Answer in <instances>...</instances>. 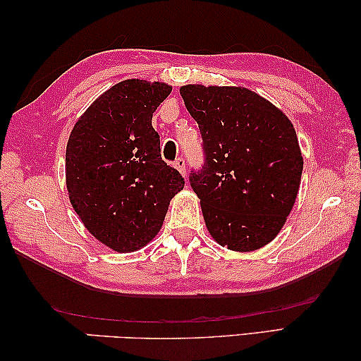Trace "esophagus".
<instances>
[{"instance_id": "34e87169", "label": "esophagus", "mask_w": 361, "mask_h": 361, "mask_svg": "<svg viewBox=\"0 0 361 361\" xmlns=\"http://www.w3.org/2000/svg\"><path fill=\"white\" fill-rule=\"evenodd\" d=\"M174 166H176L177 169H179V173H180L182 176H185V159H184V158H182V157L177 158L176 161H174Z\"/></svg>"}]
</instances>
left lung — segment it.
I'll return each instance as SVG.
<instances>
[{"label":"left lung","instance_id":"1","mask_svg":"<svg viewBox=\"0 0 361 361\" xmlns=\"http://www.w3.org/2000/svg\"><path fill=\"white\" fill-rule=\"evenodd\" d=\"M198 123L204 163L190 185L209 233L232 251H254L275 238L296 202L302 153L293 123L246 87H180Z\"/></svg>","mask_w":361,"mask_h":361}]
</instances>
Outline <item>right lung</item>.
<instances>
[{
    "mask_svg": "<svg viewBox=\"0 0 361 361\" xmlns=\"http://www.w3.org/2000/svg\"><path fill=\"white\" fill-rule=\"evenodd\" d=\"M173 87L125 80L76 121L65 152L68 198L85 227L118 252L140 250L163 226L184 177L161 159L152 116Z\"/></svg>",
    "mask_w": 361,
    "mask_h": 361,
    "instance_id": "add662e5",
    "label": "right lung"
}]
</instances>
